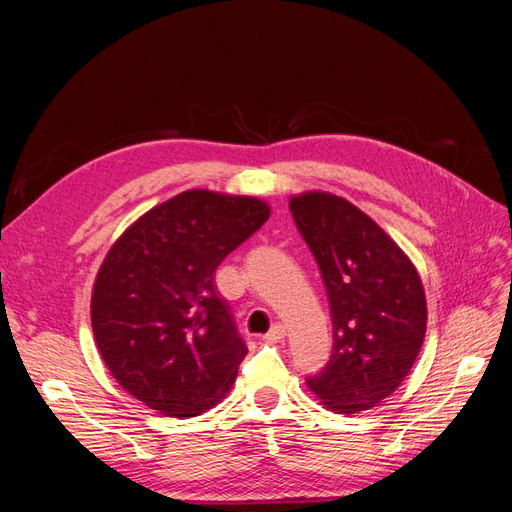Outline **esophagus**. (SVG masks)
<instances>
[{
    "label": "esophagus",
    "mask_w": 512,
    "mask_h": 512,
    "mask_svg": "<svg viewBox=\"0 0 512 512\" xmlns=\"http://www.w3.org/2000/svg\"><path fill=\"white\" fill-rule=\"evenodd\" d=\"M286 336V328L282 326V324H276L270 332H267L265 336H263V340H267V342H278V340H282Z\"/></svg>",
    "instance_id": "34e87169"
}]
</instances>
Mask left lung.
I'll list each match as a JSON object with an SVG mask.
<instances>
[{"label": "left lung", "mask_w": 512, "mask_h": 512, "mask_svg": "<svg viewBox=\"0 0 512 512\" xmlns=\"http://www.w3.org/2000/svg\"><path fill=\"white\" fill-rule=\"evenodd\" d=\"M290 211L319 265L334 324L332 357L307 386L330 411H367L402 384L421 351V278L405 251L351 201L311 191L290 197Z\"/></svg>", "instance_id": "left-lung-1"}]
</instances>
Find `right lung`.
<instances>
[{"instance_id":"add662e5","label":"right lung","mask_w":512,"mask_h":512,"mask_svg":"<svg viewBox=\"0 0 512 512\" xmlns=\"http://www.w3.org/2000/svg\"><path fill=\"white\" fill-rule=\"evenodd\" d=\"M267 218L261 199L195 188L149 209L107 251L91 297L95 342L149 409L197 417L232 388L247 346L215 270Z\"/></svg>"}]
</instances>
